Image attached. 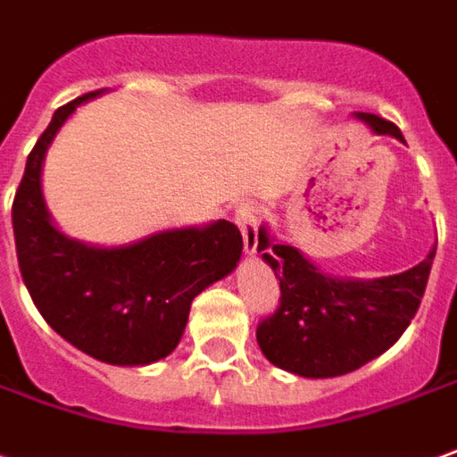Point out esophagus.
<instances>
[{
    "instance_id": "34e87169",
    "label": "esophagus",
    "mask_w": 457,
    "mask_h": 457,
    "mask_svg": "<svg viewBox=\"0 0 457 457\" xmlns=\"http://www.w3.org/2000/svg\"><path fill=\"white\" fill-rule=\"evenodd\" d=\"M236 223L244 234V251L248 255L258 253V209L253 204H241L236 209Z\"/></svg>"
}]
</instances>
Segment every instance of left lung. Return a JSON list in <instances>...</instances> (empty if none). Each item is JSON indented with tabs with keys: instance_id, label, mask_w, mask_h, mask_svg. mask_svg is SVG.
<instances>
[{
	"instance_id": "obj_1",
	"label": "left lung",
	"mask_w": 457,
	"mask_h": 457,
	"mask_svg": "<svg viewBox=\"0 0 457 457\" xmlns=\"http://www.w3.org/2000/svg\"><path fill=\"white\" fill-rule=\"evenodd\" d=\"M354 118L374 135L403 142L389 120L371 112ZM258 253L280 280V305L255 329L258 347L270 364L297 377L329 378L364 367L406 332L426 293L436 248L409 270L374 280L325 273L295 245L278 244L265 226L258 231Z\"/></svg>"
}]
</instances>
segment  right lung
<instances>
[{
    "mask_svg": "<svg viewBox=\"0 0 457 457\" xmlns=\"http://www.w3.org/2000/svg\"><path fill=\"white\" fill-rule=\"evenodd\" d=\"M100 93L58 108L29 154L12 206L16 258L34 305L61 337L105 364L145 367L174 352L192 300L234 270L244 238L226 219L110 248L58 231L41 189L44 160L63 122Z\"/></svg>",
    "mask_w": 457,
    "mask_h": 457,
    "instance_id": "obj_1",
    "label": "right lung"
}]
</instances>
